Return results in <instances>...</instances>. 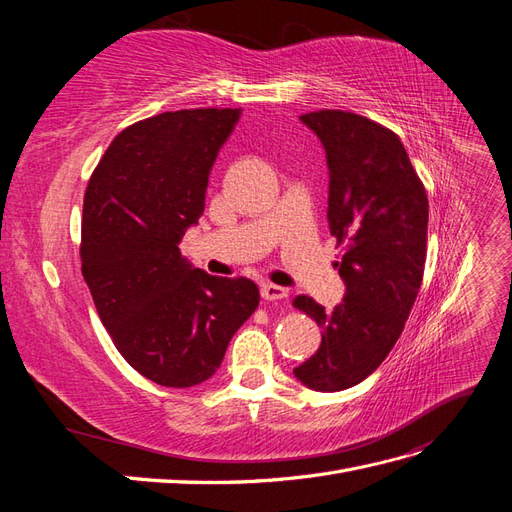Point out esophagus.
Masks as SVG:
<instances>
[{
  "mask_svg": "<svg viewBox=\"0 0 512 512\" xmlns=\"http://www.w3.org/2000/svg\"><path fill=\"white\" fill-rule=\"evenodd\" d=\"M260 294H262V299H265V301H282V299L288 297V290L282 288V286H277V284H262Z\"/></svg>",
  "mask_w": 512,
  "mask_h": 512,
  "instance_id": "obj_1",
  "label": "esophagus"
}]
</instances>
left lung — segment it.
Wrapping results in <instances>:
<instances>
[{"label": "left lung", "instance_id": "left-lung-1", "mask_svg": "<svg viewBox=\"0 0 512 512\" xmlns=\"http://www.w3.org/2000/svg\"><path fill=\"white\" fill-rule=\"evenodd\" d=\"M329 164V228L344 247L335 267L344 301L324 312L299 294L292 305L318 322L322 342L294 369L322 393L350 389L376 371L399 339L423 282L429 203L399 136L348 111L305 113Z\"/></svg>", "mask_w": 512, "mask_h": 512}]
</instances>
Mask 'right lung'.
<instances>
[{
    "label": "right lung",
    "mask_w": 512,
    "mask_h": 512,
    "mask_svg": "<svg viewBox=\"0 0 512 512\" xmlns=\"http://www.w3.org/2000/svg\"><path fill=\"white\" fill-rule=\"evenodd\" d=\"M239 113L183 108L136 121L85 190L81 265L98 316L138 374L173 389L215 374L260 301L252 280L209 275L179 252Z\"/></svg>",
    "instance_id": "1"
}]
</instances>
